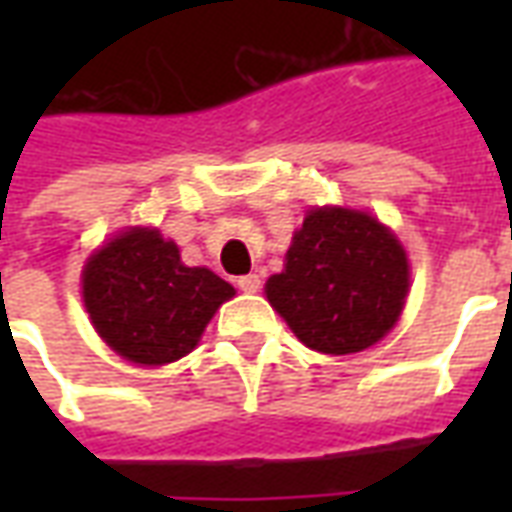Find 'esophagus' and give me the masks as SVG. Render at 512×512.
<instances>
[{
  "instance_id": "obj_1",
  "label": "esophagus",
  "mask_w": 512,
  "mask_h": 512,
  "mask_svg": "<svg viewBox=\"0 0 512 512\" xmlns=\"http://www.w3.org/2000/svg\"><path fill=\"white\" fill-rule=\"evenodd\" d=\"M235 285H238V290H244V293H257L260 290V277L257 274H246V277L235 279Z\"/></svg>"
}]
</instances>
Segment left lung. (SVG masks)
<instances>
[{"label":"left lung","instance_id":"left-lung-1","mask_svg":"<svg viewBox=\"0 0 512 512\" xmlns=\"http://www.w3.org/2000/svg\"><path fill=\"white\" fill-rule=\"evenodd\" d=\"M408 257L376 216L312 208L293 233L282 274L266 299L301 343L321 354H356L376 345L400 318Z\"/></svg>","mask_w":512,"mask_h":512}]
</instances>
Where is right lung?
Segmentation results:
<instances>
[{"mask_svg": "<svg viewBox=\"0 0 512 512\" xmlns=\"http://www.w3.org/2000/svg\"><path fill=\"white\" fill-rule=\"evenodd\" d=\"M95 332L134 365H169L194 351L213 312L233 299L211 268L183 266L178 244L131 227L95 252L82 271Z\"/></svg>", "mask_w": 512, "mask_h": 512, "instance_id": "1", "label": "right lung"}]
</instances>
